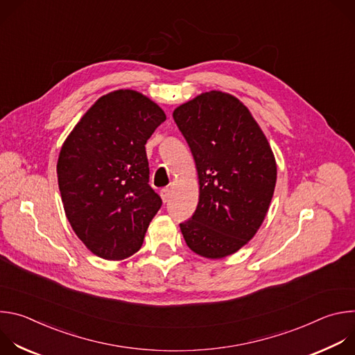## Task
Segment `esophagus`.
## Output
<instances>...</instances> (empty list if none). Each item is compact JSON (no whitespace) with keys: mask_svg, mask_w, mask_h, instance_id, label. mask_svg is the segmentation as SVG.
I'll list each match as a JSON object with an SVG mask.
<instances>
[{"mask_svg":"<svg viewBox=\"0 0 355 355\" xmlns=\"http://www.w3.org/2000/svg\"><path fill=\"white\" fill-rule=\"evenodd\" d=\"M160 195H162V199H163V202H168V199H170V195H171V192H170V188H163V189L160 191Z\"/></svg>","mask_w":355,"mask_h":355,"instance_id":"esophagus-1","label":"esophagus"}]
</instances>
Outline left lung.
<instances>
[{
  "instance_id": "1",
  "label": "left lung",
  "mask_w": 355,
  "mask_h": 355,
  "mask_svg": "<svg viewBox=\"0 0 355 355\" xmlns=\"http://www.w3.org/2000/svg\"><path fill=\"white\" fill-rule=\"evenodd\" d=\"M173 118L199 178L198 207L180 223L182 236L196 254L223 259L254 236L267 215L277 181L272 150L250 111L220 91L198 95Z\"/></svg>"
}]
</instances>
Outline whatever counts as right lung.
I'll list each match as a JSON object with an SVG mask.
<instances>
[{
  "label": "right lung",
  "instance_id": "obj_1",
  "mask_svg": "<svg viewBox=\"0 0 355 355\" xmlns=\"http://www.w3.org/2000/svg\"><path fill=\"white\" fill-rule=\"evenodd\" d=\"M164 121L153 101L118 89L96 101L60 150L58 178L66 216L101 259L135 254L162 208L160 195L148 185L144 144Z\"/></svg>",
  "mask_w": 355,
  "mask_h": 355
}]
</instances>
